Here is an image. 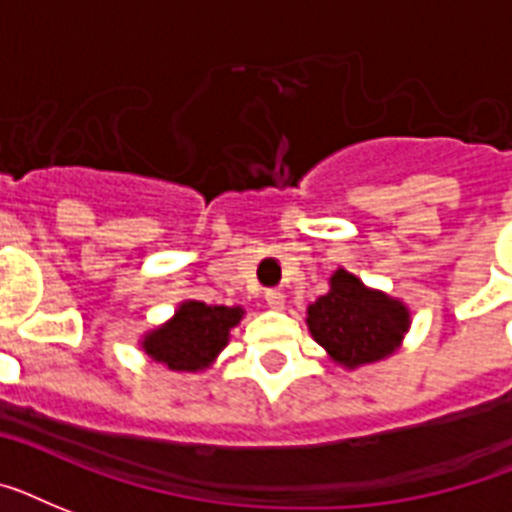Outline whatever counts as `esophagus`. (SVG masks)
Returning <instances> with one entry per match:
<instances>
[{"instance_id":"1","label":"esophagus","mask_w":512,"mask_h":512,"mask_svg":"<svg viewBox=\"0 0 512 512\" xmlns=\"http://www.w3.org/2000/svg\"><path fill=\"white\" fill-rule=\"evenodd\" d=\"M265 302H268V307H273V310H281V307H284V292H281V289H268V292H265Z\"/></svg>"}]
</instances>
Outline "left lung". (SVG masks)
Segmentation results:
<instances>
[{
    "label": "left lung",
    "instance_id": "1",
    "mask_svg": "<svg viewBox=\"0 0 512 512\" xmlns=\"http://www.w3.org/2000/svg\"><path fill=\"white\" fill-rule=\"evenodd\" d=\"M407 323L402 302L365 289L347 270H336L331 292L307 307V326L315 342L347 368L392 355Z\"/></svg>",
    "mask_w": 512,
    "mask_h": 512
}]
</instances>
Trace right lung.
<instances>
[{"label":"right lung","mask_w":512,"mask_h":512,"mask_svg":"<svg viewBox=\"0 0 512 512\" xmlns=\"http://www.w3.org/2000/svg\"><path fill=\"white\" fill-rule=\"evenodd\" d=\"M239 307L184 302L168 326L157 328L144 339L152 360L170 371H202L228 342V331L239 323Z\"/></svg>","instance_id":"1"}]
</instances>
